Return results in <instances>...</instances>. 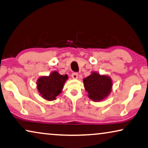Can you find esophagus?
<instances>
[{"instance_id": "esophagus-1", "label": "esophagus", "mask_w": 148, "mask_h": 148, "mask_svg": "<svg viewBox=\"0 0 148 148\" xmlns=\"http://www.w3.org/2000/svg\"><path fill=\"white\" fill-rule=\"evenodd\" d=\"M72 78L73 79H78V74L76 73V72H74V73L72 74Z\"/></svg>"}]
</instances>
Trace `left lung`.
<instances>
[{"label":"left lung","instance_id":"8db88e82","mask_svg":"<svg viewBox=\"0 0 148 148\" xmlns=\"http://www.w3.org/2000/svg\"><path fill=\"white\" fill-rule=\"evenodd\" d=\"M84 86L88 96L94 102H100L107 98L112 92L113 84L108 75H101L96 72L83 79Z\"/></svg>","mask_w":148,"mask_h":148}]
</instances>
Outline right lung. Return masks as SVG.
I'll list each match as a JSON object with an SVG mask.
<instances>
[{"instance_id":"right-lung-1","label":"right lung","mask_w":148,"mask_h":148,"mask_svg":"<svg viewBox=\"0 0 148 148\" xmlns=\"http://www.w3.org/2000/svg\"><path fill=\"white\" fill-rule=\"evenodd\" d=\"M68 79V75H61L58 72L53 71L49 76L40 77L36 82L37 90L45 100H55L62 91Z\"/></svg>"}]
</instances>
